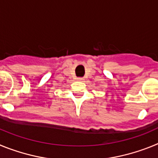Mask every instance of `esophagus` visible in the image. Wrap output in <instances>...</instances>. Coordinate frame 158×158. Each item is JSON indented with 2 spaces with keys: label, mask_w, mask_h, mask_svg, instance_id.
Returning <instances> with one entry per match:
<instances>
[{
  "label": "esophagus",
  "mask_w": 158,
  "mask_h": 158,
  "mask_svg": "<svg viewBox=\"0 0 158 158\" xmlns=\"http://www.w3.org/2000/svg\"><path fill=\"white\" fill-rule=\"evenodd\" d=\"M77 81H84V78H82V77H78V78H77Z\"/></svg>",
  "instance_id": "obj_1"
}]
</instances>
